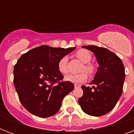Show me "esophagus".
I'll return each instance as SVG.
<instances>
[{"instance_id": "1", "label": "esophagus", "mask_w": 134, "mask_h": 134, "mask_svg": "<svg viewBox=\"0 0 134 134\" xmlns=\"http://www.w3.org/2000/svg\"><path fill=\"white\" fill-rule=\"evenodd\" d=\"M80 85H78V84H75V85H74V87H75V88H79V87H80Z\"/></svg>"}]
</instances>
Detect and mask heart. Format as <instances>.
<instances>
[{
	"mask_svg": "<svg viewBox=\"0 0 134 134\" xmlns=\"http://www.w3.org/2000/svg\"><path fill=\"white\" fill-rule=\"evenodd\" d=\"M76 56L81 61L82 63H85L82 69V71H86L89 74H92L94 71V66L92 64L90 63L92 60L91 53L86 49H80L76 53ZM67 62L68 59L66 56L63 57L59 60L58 63V68L59 71L63 74L67 73ZM88 79V76L86 72L77 74H68L65 76V80L68 82L72 83H83Z\"/></svg>",
	"mask_w": 134,
	"mask_h": 134,
	"instance_id": "1",
	"label": "heart"
}]
</instances>
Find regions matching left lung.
<instances>
[{"mask_svg":"<svg viewBox=\"0 0 134 134\" xmlns=\"http://www.w3.org/2000/svg\"><path fill=\"white\" fill-rule=\"evenodd\" d=\"M95 55L99 67L92 88L82 86L83 94L79 104L86 114L102 116L113 109L122 93L125 79L122 61L114 53L103 47L90 45L82 46Z\"/></svg>","mask_w":134,"mask_h":134,"instance_id":"left-lung-1","label":"left lung"}]
</instances>
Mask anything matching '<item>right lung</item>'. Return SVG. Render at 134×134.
Wrapping results in <instances>:
<instances>
[{"label": "right lung", "mask_w": 134, "mask_h": 134, "mask_svg": "<svg viewBox=\"0 0 134 134\" xmlns=\"http://www.w3.org/2000/svg\"><path fill=\"white\" fill-rule=\"evenodd\" d=\"M42 45L21 56L14 67V84L20 102L30 113L47 118L58 113L63 98L74 88L72 83L60 81L63 76L58 63L75 49Z\"/></svg>", "instance_id": "obj_1"}]
</instances>
